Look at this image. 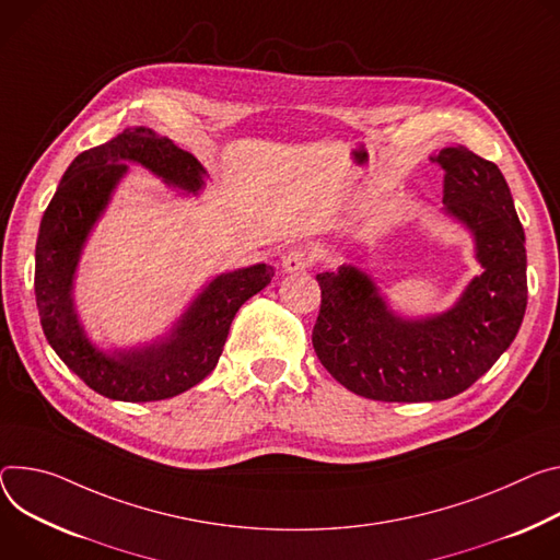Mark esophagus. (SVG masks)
I'll return each instance as SVG.
<instances>
[{"instance_id":"1","label":"esophagus","mask_w":560,"mask_h":560,"mask_svg":"<svg viewBox=\"0 0 560 560\" xmlns=\"http://www.w3.org/2000/svg\"><path fill=\"white\" fill-rule=\"evenodd\" d=\"M311 268V257L303 249H292L283 257L285 272H306Z\"/></svg>"}]
</instances>
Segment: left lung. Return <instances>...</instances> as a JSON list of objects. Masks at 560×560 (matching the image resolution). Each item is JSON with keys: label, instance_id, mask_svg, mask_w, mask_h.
Instances as JSON below:
<instances>
[{"label": "left lung", "instance_id": "8db88e82", "mask_svg": "<svg viewBox=\"0 0 560 560\" xmlns=\"http://www.w3.org/2000/svg\"><path fill=\"white\" fill-rule=\"evenodd\" d=\"M431 161L444 170V214L474 234L482 266L455 306L404 319L360 268L317 275V358L341 386L369 399L435 401L467 390L510 348L525 317V232L502 172L463 144Z\"/></svg>", "mask_w": 560, "mask_h": 560}]
</instances>
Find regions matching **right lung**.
<instances>
[{"label": "right lung", "instance_id": "obj_1", "mask_svg": "<svg viewBox=\"0 0 560 560\" xmlns=\"http://www.w3.org/2000/svg\"><path fill=\"white\" fill-rule=\"evenodd\" d=\"M138 163L187 194L202 189L206 170L154 129H125L109 142L82 151L65 172L39 223L35 245V301L42 330L58 358L95 393L120 401L167 399L206 380L219 364L230 326L243 303L275 277L257 264L219 275L191 301L172 332L144 348H95L73 306V277L86 236L109 198Z\"/></svg>", "mask_w": 560, "mask_h": 560}]
</instances>
